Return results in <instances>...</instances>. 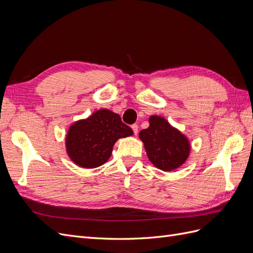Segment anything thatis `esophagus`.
<instances>
[{
  "label": "esophagus",
  "mask_w": 253,
  "mask_h": 253,
  "mask_svg": "<svg viewBox=\"0 0 253 253\" xmlns=\"http://www.w3.org/2000/svg\"><path fill=\"white\" fill-rule=\"evenodd\" d=\"M132 129H133V132H134V135L138 134V126H137V125H133V126H132Z\"/></svg>",
  "instance_id": "obj_1"
}]
</instances>
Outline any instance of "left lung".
Here are the masks:
<instances>
[{"label": "left lung", "instance_id": "obj_1", "mask_svg": "<svg viewBox=\"0 0 253 253\" xmlns=\"http://www.w3.org/2000/svg\"><path fill=\"white\" fill-rule=\"evenodd\" d=\"M149 127L139 133L150 162L163 171H174L186 163L191 145L186 135L158 115L149 118Z\"/></svg>", "mask_w": 253, "mask_h": 253}]
</instances>
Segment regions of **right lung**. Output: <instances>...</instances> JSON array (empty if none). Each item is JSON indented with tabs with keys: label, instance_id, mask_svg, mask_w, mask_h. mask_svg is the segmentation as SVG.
I'll return each mask as SVG.
<instances>
[{
	"label": "right lung",
	"instance_id": "1",
	"mask_svg": "<svg viewBox=\"0 0 253 253\" xmlns=\"http://www.w3.org/2000/svg\"><path fill=\"white\" fill-rule=\"evenodd\" d=\"M132 135L133 129L118 114L101 109L70 126L65 137L66 153L75 165L94 169L108 162L115 142Z\"/></svg>",
	"mask_w": 253,
	"mask_h": 253
}]
</instances>
